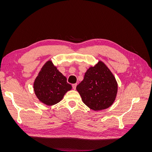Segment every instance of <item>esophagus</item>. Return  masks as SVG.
<instances>
[{
    "mask_svg": "<svg viewBox=\"0 0 152 152\" xmlns=\"http://www.w3.org/2000/svg\"><path fill=\"white\" fill-rule=\"evenodd\" d=\"M76 86H77V84H72V88H73V89L75 90L76 89Z\"/></svg>",
    "mask_w": 152,
    "mask_h": 152,
    "instance_id": "34e87169",
    "label": "esophagus"
}]
</instances>
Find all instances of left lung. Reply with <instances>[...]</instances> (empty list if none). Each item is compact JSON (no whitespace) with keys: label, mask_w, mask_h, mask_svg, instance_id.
I'll return each instance as SVG.
<instances>
[{"label":"left lung","mask_w":152,"mask_h":152,"mask_svg":"<svg viewBox=\"0 0 152 152\" xmlns=\"http://www.w3.org/2000/svg\"><path fill=\"white\" fill-rule=\"evenodd\" d=\"M117 89L115 78L100 61L87 70L83 80L76 87L82 102L94 111L110 107L115 99Z\"/></svg>","instance_id":"left-lung-1"}]
</instances>
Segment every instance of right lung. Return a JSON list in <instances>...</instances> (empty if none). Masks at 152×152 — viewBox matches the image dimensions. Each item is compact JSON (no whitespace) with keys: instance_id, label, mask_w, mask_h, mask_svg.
Instances as JSON below:
<instances>
[{"instance_id":"obj_1","label":"right lung","mask_w":152,"mask_h":152,"mask_svg":"<svg viewBox=\"0 0 152 152\" xmlns=\"http://www.w3.org/2000/svg\"><path fill=\"white\" fill-rule=\"evenodd\" d=\"M34 89L40 102L50 106L60 102L66 92L71 90L72 86L67 83L66 78L57 70L52 61H48L35 79Z\"/></svg>"}]
</instances>
